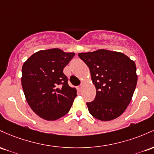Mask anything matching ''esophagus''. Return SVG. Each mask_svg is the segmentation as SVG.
<instances>
[{
	"label": "esophagus",
	"mask_w": 154,
	"mask_h": 154,
	"mask_svg": "<svg viewBox=\"0 0 154 154\" xmlns=\"http://www.w3.org/2000/svg\"><path fill=\"white\" fill-rule=\"evenodd\" d=\"M83 87H84V85H83V84H82V85H79L78 86V89H79V90H82Z\"/></svg>",
	"instance_id": "esophagus-1"
}]
</instances>
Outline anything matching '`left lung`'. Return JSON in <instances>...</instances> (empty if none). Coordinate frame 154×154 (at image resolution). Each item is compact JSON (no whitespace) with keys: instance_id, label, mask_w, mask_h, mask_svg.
<instances>
[{"instance_id":"left-lung-1","label":"left lung","mask_w":154,"mask_h":154,"mask_svg":"<svg viewBox=\"0 0 154 154\" xmlns=\"http://www.w3.org/2000/svg\"><path fill=\"white\" fill-rule=\"evenodd\" d=\"M90 70L96 97L87 103L90 114L100 121L118 118L127 109L137 82L134 62L122 52L98 49L78 54Z\"/></svg>"}]
</instances>
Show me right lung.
Masks as SVG:
<instances>
[{"instance_id": "right-lung-1", "label": "right lung", "mask_w": 154, "mask_h": 154, "mask_svg": "<svg viewBox=\"0 0 154 154\" xmlns=\"http://www.w3.org/2000/svg\"><path fill=\"white\" fill-rule=\"evenodd\" d=\"M75 53L55 48L40 50L27 59L22 68V86L31 109L46 121H55L68 113L77 96L63 69Z\"/></svg>"}]
</instances>
